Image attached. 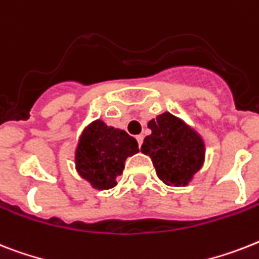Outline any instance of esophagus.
Here are the masks:
<instances>
[{
	"mask_svg": "<svg viewBox=\"0 0 259 259\" xmlns=\"http://www.w3.org/2000/svg\"><path fill=\"white\" fill-rule=\"evenodd\" d=\"M136 140L137 142H138V146L141 148V145H142V142H144V136H142V134H138V136L136 137Z\"/></svg>",
	"mask_w": 259,
	"mask_h": 259,
	"instance_id": "esophagus-1",
	"label": "esophagus"
}]
</instances>
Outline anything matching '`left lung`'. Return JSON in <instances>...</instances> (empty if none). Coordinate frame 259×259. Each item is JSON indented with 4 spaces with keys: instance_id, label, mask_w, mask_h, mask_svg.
Segmentation results:
<instances>
[{
    "instance_id": "left-lung-1",
    "label": "left lung",
    "mask_w": 259,
    "mask_h": 259,
    "mask_svg": "<svg viewBox=\"0 0 259 259\" xmlns=\"http://www.w3.org/2000/svg\"><path fill=\"white\" fill-rule=\"evenodd\" d=\"M148 127L151 134L144 140L141 151L150 157L163 184L186 186L203 165L202 138L167 111L149 121Z\"/></svg>"
}]
</instances>
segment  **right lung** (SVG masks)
I'll return each mask as SVG.
<instances>
[{"mask_svg":"<svg viewBox=\"0 0 259 259\" xmlns=\"http://www.w3.org/2000/svg\"><path fill=\"white\" fill-rule=\"evenodd\" d=\"M136 138L101 119L90 123L75 149V169L94 189L108 190L117 185L127 157L138 153Z\"/></svg>","mask_w":259,"mask_h":259,"instance_id":"obj_1","label":"right lung"}]
</instances>
